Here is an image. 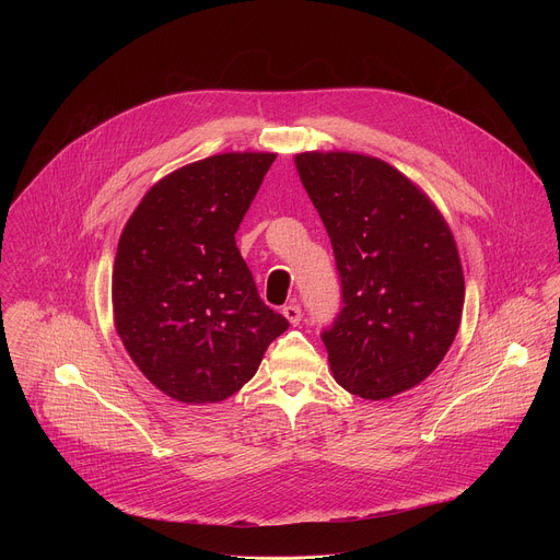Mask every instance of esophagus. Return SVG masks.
Listing matches in <instances>:
<instances>
[{
    "label": "esophagus",
    "mask_w": 560,
    "mask_h": 560,
    "mask_svg": "<svg viewBox=\"0 0 560 560\" xmlns=\"http://www.w3.org/2000/svg\"><path fill=\"white\" fill-rule=\"evenodd\" d=\"M283 316L288 318V322L292 324V326H299L301 324V307L296 305V303H288V305H283Z\"/></svg>",
    "instance_id": "1"
}]
</instances>
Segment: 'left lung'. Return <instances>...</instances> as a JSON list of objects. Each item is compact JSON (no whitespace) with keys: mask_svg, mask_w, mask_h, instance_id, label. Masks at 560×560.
I'll return each mask as SVG.
<instances>
[{"mask_svg":"<svg viewBox=\"0 0 560 560\" xmlns=\"http://www.w3.org/2000/svg\"><path fill=\"white\" fill-rule=\"evenodd\" d=\"M294 164L341 279L343 307L322 332L337 383L370 401L419 385L460 326L465 281L450 225L376 156L314 150Z\"/></svg>","mask_w":560,"mask_h":560,"instance_id":"left-lung-1","label":"left lung"}]
</instances>
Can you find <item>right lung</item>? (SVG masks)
<instances>
[{
	"label": "right lung",
	"instance_id": "add662e5",
	"mask_svg": "<svg viewBox=\"0 0 560 560\" xmlns=\"http://www.w3.org/2000/svg\"><path fill=\"white\" fill-rule=\"evenodd\" d=\"M272 152H223L156 182L128 219L113 268L117 335L143 376L182 404L248 383L288 318L268 307L234 234Z\"/></svg>",
	"mask_w": 560,
	"mask_h": 560
}]
</instances>
